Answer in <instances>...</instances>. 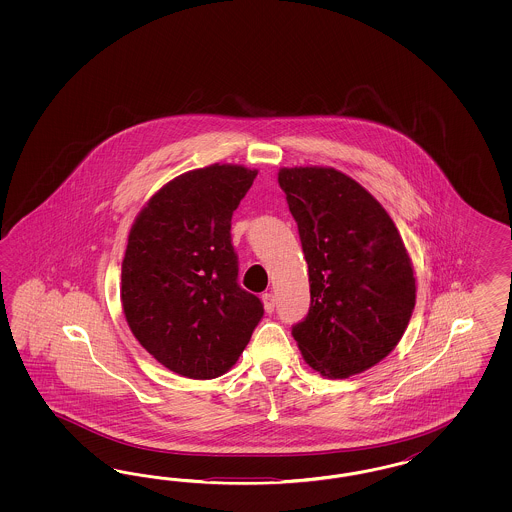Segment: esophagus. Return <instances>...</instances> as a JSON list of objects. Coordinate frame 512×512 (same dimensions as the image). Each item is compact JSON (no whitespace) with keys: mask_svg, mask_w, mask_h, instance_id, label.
<instances>
[{"mask_svg":"<svg viewBox=\"0 0 512 512\" xmlns=\"http://www.w3.org/2000/svg\"><path fill=\"white\" fill-rule=\"evenodd\" d=\"M263 304L266 313H272V311H274V308H276V298H274V295H272V293H264Z\"/></svg>","mask_w":512,"mask_h":512,"instance_id":"1","label":"esophagus"}]
</instances>
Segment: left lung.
Here are the masks:
<instances>
[{
    "mask_svg": "<svg viewBox=\"0 0 512 512\" xmlns=\"http://www.w3.org/2000/svg\"><path fill=\"white\" fill-rule=\"evenodd\" d=\"M278 182L310 272V311L293 338L325 377L366 372L402 340L415 308L402 236L387 210L343 172L281 169Z\"/></svg>",
    "mask_w": 512,
    "mask_h": 512,
    "instance_id": "8db88e82",
    "label": "left lung"
}]
</instances>
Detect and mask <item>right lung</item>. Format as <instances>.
<instances>
[{
  "label": "right lung",
  "mask_w": 512,
  "mask_h": 512,
  "mask_svg": "<svg viewBox=\"0 0 512 512\" xmlns=\"http://www.w3.org/2000/svg\"><path fill=\"white\" fill-rule=\"evenodd\" d=\"M257 171L210 165L161 187L140 210L122 263V306L140 345L171 372L214 379L263 319L238 285L231 219Z\"/></svg>",
  "instance_id": "1"
}]
</instances>
